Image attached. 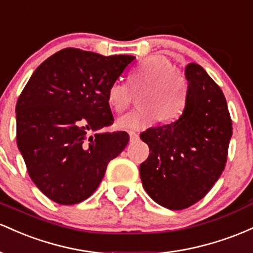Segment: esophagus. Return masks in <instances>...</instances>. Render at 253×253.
<instances>
[{
  "instance_id": "esophagus-1",
  "label": "esophagus",
  "mask_w": 253,
  "mask_h": 253,
  "mask_svg": "<svg viewBox=\"0 0 253 253\" xmlns=\"http://www.w3.org/2000/svg\"><path fill=\"white\" fill-rule=\"evenodd\" d=\"M129 137H130V142H134V141H137L140 136H138V134H136V132H134V131H130Z\"/></svg>"
}]
</instances>
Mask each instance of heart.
I'll list each match as a JSON object with an SVG mask.
<instances>
[{
    "label": "heart",
    "mask_w": 253,
    "mask_h": 253,
    "mask_svg": "<svg viewBox=\"0 0 253 253\" xmlns=\"http://www.w3.org/2000/svg\"><path fill=\"white\" fill-rule=\"evenodd\" d=\"M128 82L117 79L111 82L106 92V100L115 112H123L131 104L134 91L146 87L141 95V104L117 119L122 130H142L161 118L171 122L180 117L186 105L188 84L171 59L154 55L140 62L131 70Z\"/></svg>",
    "instance_id": "1"
}]
</instances>
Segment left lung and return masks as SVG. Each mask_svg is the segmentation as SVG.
<instances>
[{
  "label": "left lung",
  "mask_w": 253,
  "mask_h": 253,
  "mask_svg": "<svg viewBox=\"0 0 253 253\" xmlns=\"http://www.w3.org/2000/svg\"><path fill=\"white\" fill-rule=\"evenodd\" d=\"M188 95L177 121L140 135L149 157L140 166L143 188L171 211L189 208L209 192L225 169L232 119L222 90L200 64L185 68Z\"/></svg>",
  "instance_id": "8db88e82"
}]
</instances>
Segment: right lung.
<instances>
[{
  "mask_svg": "<svg viewBox=\"0 0 253 253\" xmlns=\"http://www.w3.org/2000/svg\"><path fill=\"white\" fill-rule=\"evenodd\" d=\"M134 59L67 47L45 59L20 94L18 148L31 179L53 202L88 198L126 147V131H96L113 123L107 88Z\"/></svg>",
  "mask_w": 253,
  "mask_h": 253,
  "instance_id": "add662e5",
  "label": "right lung"
}]
</instances>
